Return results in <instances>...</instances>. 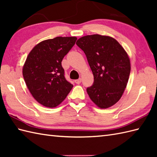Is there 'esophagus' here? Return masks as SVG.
I'll return each mask as SVG.
<instances>
[{"label":"esophagus","instance_id":"1","mask_svg":"<svg viewBox=\"0 0 157 157\" xmlns=\"http://www.w3.org/2000/svg\"><path fill=\"white\" fill-rule=\"evenodd\" d=\"M75 84H79L82 82V79L79 78L78 79H76V80H75Z\"/></svg>","mask_w":157,"mask_h":157}]
</instances>
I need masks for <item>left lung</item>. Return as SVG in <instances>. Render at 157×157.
I'll return each mask as SVG.
<instances>
[{
    "instance_id": "obj_1",
    "label": "left lung",
    "mask_w": 157,
    "mask_h": 157,
    "mask_svg": "<svg viewBox=\"0 0 157 157\" xmlns=\"http://www.w3.org/2000/svg\"><path fill=\"white\" fill-rule=\"evenodd\" d=\"M76 44L87 57L94 83L86 89L93 102L101 109L114 105L121 98L128 84L131 66L121 44L110 36H83Z\"/></svg>"
}]
</instances>
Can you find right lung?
<instances>
[{
    "mask_svg": "<svg viewBox=\"0 0 157 157\" xmlns=\"http://www.w3.org/2000/svg\"><path fill=\"white\" fill-rule=\"evenodd\" d=\"M76 37H56L40 42L29 53L23 76L32 96L46 107L61 104L73 85L65 78L61 62L74 46Z\"/></svg>",
    "mask_w": 157,
    "mask_h": 157,
    "instance_id": "add662e5",
    "label": "right lung"
}]
</instances>
